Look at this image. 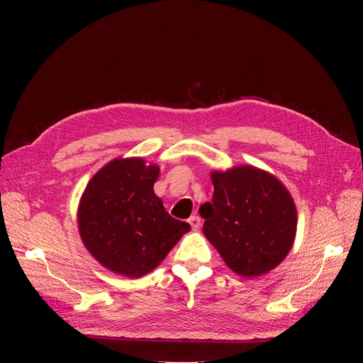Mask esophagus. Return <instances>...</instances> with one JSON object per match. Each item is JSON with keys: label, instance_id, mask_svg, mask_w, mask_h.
<instances>
[{"label": "esophagus", "instance_id": "esophagus-1", "mask_svg": "<svg viewBox=\"0 0 363 363\" xmlns=\"http://www.w3.org/2000/svg\"><path fill=\"white\" fill-rule=\"evenodd\" d=\"M189 224H191V227H192L194 230H199V228H200V225H201V219H200V216H196V215L191 216V218H189Z\"/></svg>", "mask_w": 363, "mask_h": 363}]
</instances>
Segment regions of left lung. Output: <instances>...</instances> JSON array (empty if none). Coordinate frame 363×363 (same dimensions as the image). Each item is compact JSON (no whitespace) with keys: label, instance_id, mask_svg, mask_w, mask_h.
<instances>
[{"label":"left lung","instance_id":"1","mask_svg":"<svg viewBox=\"0 0 363 363\" xmlns=\"http://www.w3.org/2000/svg\"><path fill=\"white\" fill-rule=\"evenodd\" d=\"M212 203L200 207L208 242L242 277L276 268L289 252L296 230V208L286 188L252 167L212 172Z\"/></svg>","mask_w":363,"mask_h":363}]
</instances>
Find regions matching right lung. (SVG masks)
<instances>
[{
    "label": "right lung",
    "instance_id": "obj_1",
    "mask_svg": "<svg viewBox=\"0 0 363 363\" xmlns=\"http://www.w3.org/2000/svg\"><path fill=\"white\" fill-rule=\"evenodd\" d=\"M159 168L142 159H116L94 175L79 207L80 236L91 255L113 272L142 277L189 232L155 194Z\"/></svg>",
    "mask_w": 363,
    "mask_h": 363
}]
</instances>
